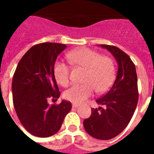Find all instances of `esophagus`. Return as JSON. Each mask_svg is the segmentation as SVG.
I'll return each mask as SVG.
<instances>
[{"instance_id": "esophagus-1", "label": "esophagus", "mask_w": 154, "mask_h": 154, "mask_svg": "<svg viewBox=\"0 0 154 154\" xmlns=\"http://www.w3.org/2000/svg\"><path fill=\"white\" fill-rule=\"evenodd\" d=\"M79 106H80V104H75V103L72 104V108H77V107H79Z\"/></svg>"}]
</instances>
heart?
I'll use <instances>...</instances> for the list:
<instances>
[{
  "label": "heart",
  "instance_id": "heart-1",
  "mask_svg": "<svg viewBox=\"0 0 154 154\" xmlns=\"http://www.w3.org/2000/svg\"><path fill=\"white\" fill-rule=\"evenodd\" d=\"M67 58L71 65L85 69L83 84L74 85L64 97L75 104L84 102L94 94L104 93L112 86L116 78L114 61L108 56L101 55L89 48H80L69 52ZM53 73L57 82L64 87L70 82V67L62 60H57L53 66Z\"/></svg>",
  "mask_w": 154,
  "mask_h": 154
}]
</instances>
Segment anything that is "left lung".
I'll return each mask as SVG.
<instances>
[{"instance_id":"1","label":"left lung","mask_w":154,"mask_h":154,"mask_svg":"<svg viewBox=\"0 0 154 154\" xmlns=\"http://www.w3.org/2000/svg\"><path fill=\"white\" fill-rule=\"evenodd\" d=\"M112 53L118 64L112 86L97 99L105 108L92 109L91 116L84 120L85 131L94 138L109 140L122 133L130 122L138 101V88L135 65L129 56L113 45H101Z\"/></svg>"}]
</instances>
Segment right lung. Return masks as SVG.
Listing matches in <instances>:
<instances>
[{
	"label": "right lung",
	"instance_id": "add662e5",
	"mask_svg": "<svg viewBox=\"0 0 154 154\" xmlns=\"http://www.w3.org/2000/svg\"><path fill=\"white\" fill-rule=\"evenodd\" d=\"M66 45L45 42L33 45L23 56L12 83L13 101L20 123L29 134L48 137L57 134L72 109L71 102L57 101L60 91L53 73L57 56Z\"/></svg>",
	"mask_w": 154,
	"mask_h": 154
}]
</instances>
